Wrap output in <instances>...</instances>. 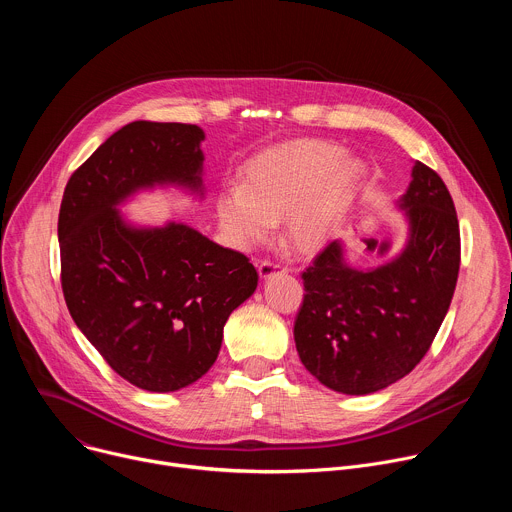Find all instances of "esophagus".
I'll use <instances>...</instances> for the list:
<instances>
[{"mask_svg": "<svg viewBox=\"0 0 512 512\" xmlns=\"http://www.w3.org/2000/svg\"><path fill=\"white\" fill-rule=\"evenodd\" d=\"M275 271H285V267L281 263H277V261H271V259H265V261L259 263V275L261 277H269Z\"/></svg>", "mask_w": 512, "mask_h": 512, "instance_id": "34e87169", "label": "esophagus"}]
</instances>
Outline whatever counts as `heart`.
<instances>
[{"mask_svg":"<svg viewBox=\"0 0 512 512\" xmlns=\"http://www.w3.org/2000/svg\"><path fill=\"white\" fill-rule=\"evenodd\" d=\"M364 176L356 158L338 145L296 141L253 158L243 184L218 196L216 212L225 235L241 249L267 243L285 218L287 239L302 251L322 247Z\"/></svg>","mask_w":512,"mask_h":512,"instance_id":"b5f03b06","label":"heart"}]
</instances>
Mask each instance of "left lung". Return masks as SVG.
<instances>
[{"label":"left lung","instance_id":"8db88e82","mask_svg":"<svg viewBox=\"0 0 512 512\" xmlns=\"http://www.w3.org/2000/svg\"><path fill=\"white\" fill-rule=\"evenodd\" d=\"M399 208L409 237L395 257L360 271L332 241L302 273L296 348L304 367L332 391L369 395L409 375L452 304L460 225L444 180L415 162Z\"/></svg>","mask_w":512,"mask_h":512}]
</instances>
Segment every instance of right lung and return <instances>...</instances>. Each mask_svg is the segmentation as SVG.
<instances>
[{"instance_id":"1","label":"right lung","mask_w":512,"mask_h":512,"mask_svg":"<svg viewBox=\"0 0 512 512\" xmlns=\"http://www.w3.org/2000/svg\"><path fill=\"white\" fill-rule=\"evenodd\" d=\"M202 139L188 123L121 127L70 176L58 214L72 320L119 377L152 393L188 387L212 367L231 312L259 279L249 257L184 223L137 229L117 210L154 186L202 196Z\"/></svg>"}]
</instances>
